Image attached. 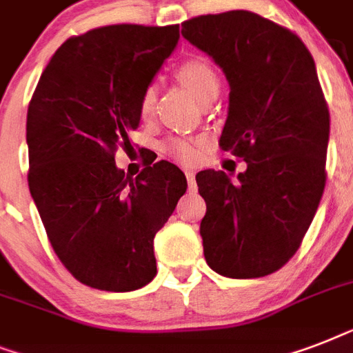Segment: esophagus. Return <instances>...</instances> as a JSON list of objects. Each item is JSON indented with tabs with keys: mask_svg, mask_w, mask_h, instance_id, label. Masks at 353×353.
Segmentation results:
<instances>
[{
	"mask_svg": "<svg viewBox=\"0 0 353 353\" xmlns=\"http://www.w3.org/2000/svg\"><path fill=\"white\" fill-rule=\"evenodd\" d=\"M185 176H187V181H188V188L194 190L196 188V174L192 170H187L185 172Z\"/></svg>",
	"mask_w": 353,
	"mask_h": 353,
	"instance_id": "1",
	"label": "esophagus"
}]
</instances>
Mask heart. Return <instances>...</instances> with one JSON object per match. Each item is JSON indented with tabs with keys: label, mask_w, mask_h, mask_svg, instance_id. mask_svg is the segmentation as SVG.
I'll use <instances>...</instances> for the list:
<instances>
[{
	"label": "heart",
	"mask_w": 353,
	"mask_h": 353,
	"mask_svg": "<svg viewBox=\"0 0 353 353\" xmlns=\"http://www.w3.org/2000/svg\"><path fill=\"white\" fill-rule=\"evenodd\" d=\"M176 77L190 93H192L199 102L207 99L210 93H214L220 88L218 82V74L212 69L207 60L203 58H188L181 62L176 68ZM139 115L141 119H148L155 110V90L150 85L141 93L139 99ZM166 154L170 155L172 159L183 165L194 166L198 165L205 152V141L203 139H183L176 137L170 139L165 146Z\"/></svg>",
	"instance_id": "b5f03b06"
}]
</instances>
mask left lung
Listing matches in <instances>:
<instances>
[{"mask_svg":"<svg viewBox=\"0 0 353 353\" xmlns=\"http://www.w3.org/2000/svg\"><path fill=\"white\" fill-rule=\"evenodd\" d=\"M181 34L223 69L231 93L220 146L247 163L196 176L210 269L229 279L279 271L299 251L326 185L330 113L307 47L249 10L207 14Z\"/></svg>","mask_w":353,"mask_h":353,"instance_id":"obj_1","label":"left lung"}]
</instances>
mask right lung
<instances>
[{
  "label": "right lung",
  "instance_id": "right-lung-1",
  "mask_svg": "<svg viewBox=\"0 0 353 353\" xmlns=\"http://www.w3.org/2000/svg\"><path fill=\"white\" fill-rule=\"evenodd\" d=\"M177 40L179 25L119 23L73 36L30 99V196L60 262L95 290L122 293L154 280V236L187 192V177L168 161L135 179L115 166L141 121V93Z\"/></svg>",
  "mask_w": 353,
  "mask_h": 353
}]
</instances>
